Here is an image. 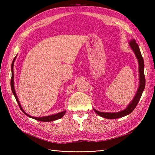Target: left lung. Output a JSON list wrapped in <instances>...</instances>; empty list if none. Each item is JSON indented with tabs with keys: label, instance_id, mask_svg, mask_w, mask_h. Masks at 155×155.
Wrapping results in <instances>:
<instances>
[{
	"label": "left lung",
	"instance_id": "8db88e82",
	"mask_svg": "<svg viewBox=\"0 0 155 155\" xmlns=\"http://www.w3.org/2000/svg\"><path fill=\"white\" fill-rule=\"evenodd\" d=\"M129 45L131 50H133L134 54H135L136 58L138 59V70H139V87L138 90L135 94V96H134L133 100L131 101L129 105L127 106L125 109L116 112H100L95 109H93L96 113L99 115L103 118H108V119H116L119 118L124 117L125 116H127L130 113L133 112V110L135 109L137 107L138 103L140 99V97L142 96V93L143 92V90L145 86V78L144 75V61L143 59L142 56L141 52L139 48V46L138 44L136 43L134 39L131 40V41L129 42Z\"/></svg>",
	"mask_w": 155,
	"mask_h": 155
}]
</instances>
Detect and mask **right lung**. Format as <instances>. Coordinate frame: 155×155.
I'll use <instances>...</instances> for the list:
<instances>
[{"label": "right lung", "instance_id": "right-lung-1", "mask_svg": "<svg viewBox=\"0 0 155 155\" xmlns=\"http://www.w3.org/2000/svg\"><path fill=\"white\" fill-rule=\"evenodd\" d=\"M17 57V56H16ZM16 57L14 58V59L13 60V62H12V79H11V88H12V92L14 96H15V99L18 103V106H19L20 109H21V110L24 112V113L27 116L30 117V118H31L33 119H35L37 121H45V122H48V121H54V120H57L58 119H60L65 114V113H66V110H64V111H62V112H59V113H57V114H53V115H50V116H42V117H34V116H31L29 114H28L24 110V109H22L21 105V104L19 101H18V99L17 97V96L16 94V92H15V87H14V73H13V65H14V62H15V60L16 59Z\"/></svg>", "mask_w": 155, "mask_h": 155}]
</instances>
